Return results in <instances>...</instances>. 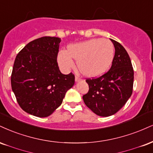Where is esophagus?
I'll use <instances>...</instances> for the list:
<instances>
[{"label":"esophagus","instance_id":"obj_1","mask_svg":"<svg viewBox=\"0 0 153 153\" xmlns=\"http://www.w3.org/2000/svg\"><path fill=\"white\" fill-rule=\"evenodd\" d=\"M75 82H79V81H81L82 80V78H79V77H75Z\"/></svg>","mask_w":153,"mask_h":153}]
</instances>
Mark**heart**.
<instances>
[{
    "label": "heart",
    "mask_w": 153,
    "mask_h": 153,
    "mask_svg": "<svg viewBox=\"0 0 153 153\" xmlns=\"http://www.w3.org/2000/svg\"><path fill=\"white\" fill-rule=\"evenodd\" d=\"M113 44L108 39L93 38L68 45L67 50L59 51L58 62L63 71L75 68L78 60V68L88 76H98L110 68L114 58Z\"/></svg>",
    "instance_id": "heart-1"
}]
</instances>
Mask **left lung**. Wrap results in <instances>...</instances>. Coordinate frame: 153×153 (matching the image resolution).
Instances as JSON below:
<instances>
[{
  "mask_svg": "<svg viewBox=\"0 0 153 153\" xmlns=\"http://www.w3.org/2000/svg\"><path fill=\"white\" fill-rule=\"evenodd\" d=\"M110 40L115 50L111 68L99 78L86 80L89 91L82 96L86 106L102 117L120 110L131 96L133 87L134 71L129 55L120 43Z\"/></svg>",
  "mask_w": 153,
  "mask_h": 153,
  "instance_id": "1",
  "label": "left lung"
}]
</instances>
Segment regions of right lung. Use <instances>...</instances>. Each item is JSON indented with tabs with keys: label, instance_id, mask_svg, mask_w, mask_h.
<instances>
[{
	"label": "right lung",
	"instance_id": "add662e5",
	"mask_svg": "<svg viewBox=\"0 0 153 153\" xmlns=\"http://www.w3.org/2000/svg\"><path fill=\"white\" fill-rule=\"evenodd\" d=\"M60 38L45 36L27 43L18 53L11 75V87L24 111L39 117L49 116L62 102L75 83L72 73L59 70Z\"/></svg>",
	"mask_w": 153,
	"mask_h": 153
}]
</instances>
